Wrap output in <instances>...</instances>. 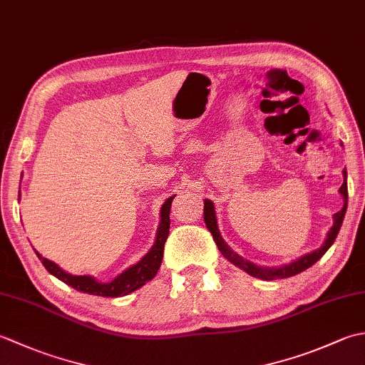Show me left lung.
Wrapping results in <instances>:
<instances>
[{"label": "left lung", "mask_w": 365, "mask_h": 365, "mask_svg": "<svg viewBox=\"0 0 365 365\" xmlns=\"http://www.w3.org/2000/svg\"><path fill=\"white\" fill-rule=\"evenodd\" d=\"M344 177L345 180L342 183V187H340V195L344 196V200L345 204L342 207V210L337 212L334 215V226L331 227V230L328 232V238L327 242L323 243V246L320 247V250H317L311 254H306L302 255L301 259L294 260L292 263H289V265H284L281 268H260V267H255L254 263L247 262L245 259L240 257L238 254H235L234 251L230 250V247L226 245V242L221 238V234L218 230V224H216V215H215V207L212 204V200L205 199L204 202V221H205V226L208 229V232L213 235V240L216 246H218V250L221 251V254L226 257L229 262L234 263V265H237L238 268L245 269L247 274H251L254 277H259V279H265V281H271V279H285V277H290V276H294L301 273V271L307 269L309 267H312L314 263L317 260H320L323 257V254L327 252L331 245L334 243V240L339 234L340 227H342V222H344V218H345V212H346V202H348V187H346V170L344 169Z\"/></svg>", "instance_id": "1"}]
</instances>
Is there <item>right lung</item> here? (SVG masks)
<instances>
[{
  "label": "right lung",
  "mask_w": 365,
  "mask_h": 365,
  "mask_svg": "<svg viewBox=\"0 0 365 365\" xmlns=\"http://www.w3.org/2000/svg\"><path fill=\"white\" fill-rule=\"evenodd\" d=\"M174 197L175 196L169 197L161 207V215H160L161 222L157 232V240H155V245L152 250L147 252L144 257L136 263V265L123 271L122 274L113 279L111 282L108 284L97 282L96 279L91 276H72L61 269L56 263L42 257L37 251L36 254L38 255V259H41L43 267L50 274L56 276L59 281L66 282L67 285L73 287L75 290L89 293V294H97V297H108V298L123 297V294H128L131 292L138 290L139 287H143L147 281H150V279H153L155 274L158 273L161 260H163V252H165V243L169 235V226H170L169 213H170V204H173Z\"/></svg>",
  "instance_id": "right-lung-1"
}]
</instances>
